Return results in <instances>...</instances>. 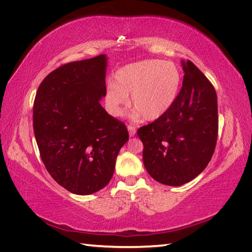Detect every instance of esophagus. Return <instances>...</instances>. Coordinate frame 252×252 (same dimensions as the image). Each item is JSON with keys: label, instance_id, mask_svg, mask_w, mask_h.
<instances>
[{"label": "esophagus", "instance_id": "34e87169", "mask_svg": "<svg viewBox=\"0 0 252 252\" xmlns=\"http://www.w3.org/2000/svg\"><path fill=\"white\" fill-rule=\"evenodd\" d=\"M127 129H128V132H129V136H130V137L135 136V134H136V127H135V126H132V125H128Z\"/></svg>", "mask_w": 252, "mask_h": 252}]
</instances>
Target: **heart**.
I'll use <instances>...</instances> for the list:
<instances>
[{"label":"heart","instance_id":"b5f03b06","mask_svg":"<svg viewBox=\"0 0 252 252\" xmlns=\"http://www.w3.org/2000/svg\"><path fill=\"white\" fill-rule=\"evenodd\" d=\"M114 79L115 83H108L104 97L111 115H124L130 96L135 115L153 122L164 116L177 101L182 72L170 61L146 59L118 69Z\"/></svg>","mask_w":252,"mask_h":252}]
</instances>
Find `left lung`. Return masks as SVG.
<instances>
[{"label":"left lung","mask_w":252,"mask_h":252,"mask_svg":"<svg viewBox=\"0 0 252 252\" xmlns=\"http://www.w3.org/2000/svg\"><path fill=\"white\" fill-rule=\"evenodd\" d=\"M182 89L173 106L137 130L147 172L170 187L192 181L206 168L218 135L214 87L192 61H182Z\"/></svg>","instance_id":"obj_1"}]
</instances>
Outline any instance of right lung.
Returning a JSON list of instances; mask_svg holds the SVG:
<instances>
[{
  "mask_svg": "<svg viewBox=\"0 0 252 252\" xmlns=\"http://www.w3.org/2000/svg\"><path fill=\"white\" fill-rule=\"evenodd\" d=\"M107 58L60 65L42 80L32 108L40 158L51 178L69 192L88 195L106 187L128 140L124 123L102 107Z\"/></svg>",
  "mask_w": 252,
  "mask_h": 252,
  "instance_id": "1",
  "label": "right lung"
}]
</instances>
